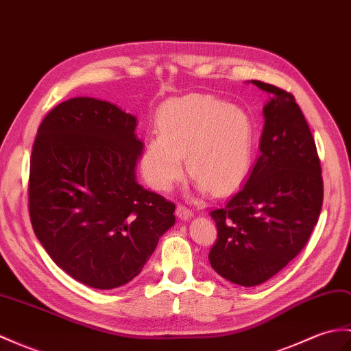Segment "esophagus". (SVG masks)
Wrapping results in <instances>:
<instances>
[{"instance_id": "obj_1", "label": "esophagus", "mask_w": 351, "mask_h": 351, "mask_svg": "<svg viewBox=\"0 0 351 351\" xmlns=\"http://www.w3.org/2000/svg\"><path fill=\"white\" fill-rule=\"evenodd\" d=\"M176 215L181 219H186L193 215V209H190L189 206H185L184 203H179L176 206Z\"/></svg>"}]
</instances>
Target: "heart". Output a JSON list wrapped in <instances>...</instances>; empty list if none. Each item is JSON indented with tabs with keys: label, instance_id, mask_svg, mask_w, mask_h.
Returning <instances> with one entry per match:
<instances>
[{
	"label": "heart",
	"instance_id": "b5f03b06",
	"mask_svg": "<svg viewBox=\"0 0 351 351\" xmlns=\"http://www.w3.org/2000/svg\"><path fill=\"white\" fill-rule=\"evenodd\" d=\"M158 134L143 156L148 181L166 190L184 173L185 154L195 189L226 194L239 186L254 162L256 128L241 106L191 94L167 101L157 113Z\"/></svg>",
	"mask_w": 351,
	"mask_h": 351
}]
</instances>
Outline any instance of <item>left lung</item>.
<instances>
[{"mask_svg": "<svg viewBox=\"0 0 351 351\" xmlns=\"http://www.w3.org/2000/svg\"><path fill=\"white\" fill-rule=\"evenodd\" d=\"M251 82L271 95L260 156L241 190L209 213L217 224L210 266L243 287L272 278L304 250L323 205L320 158L295 97Z\"/></svg>", "mask_w": 351, "mask_h": 351, "instance_id": "1", "label": "left lung"}]
</instances>
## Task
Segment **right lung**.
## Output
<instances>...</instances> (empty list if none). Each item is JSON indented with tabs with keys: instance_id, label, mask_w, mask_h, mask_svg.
I'll list each match as a JSON object with an SVG mask.
<instances>
[{
	"instance_id": "obj_1",
	"label": "right lung",
	"mask_w": 351,
	"mask_h": 351,
	"mask_svg": "<svg viewBox=\"0 0 351 351\" xmlns=\"http://www.w3.org/2000/svg\"><path fill=\"white\" fill-rule=\"evenodd\" d=\"M134 128L115 104L77 97L47 113L32 145V229L62 271L93 289L132 281L175 223V203L136 182L143 145Z\"/></svg>"
}]
</instances>
